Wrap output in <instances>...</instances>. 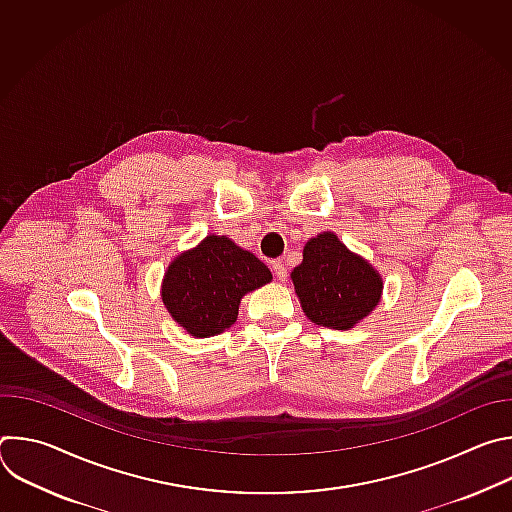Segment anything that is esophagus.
Returning a JSON list of instances; mask_svg holds the SVG:
<instances>
[{
	"label": "esophagus",
	"mask_w": 512,
	"mask_h": 512,
	"mask_svg": "<svg viewBox=\"0 0 512 512\" xmlns=\"http://www.w3.org/2000/svg\"><path fill=\"white\" fill-rule=\"evenodd\" d=\"M271 269H273V273L277 275L279 281H285V279H287V269H285L283 261H279V259L273 261V263H271Z\"/></svg>",
	"instance_id": "1"
}]
</instances>
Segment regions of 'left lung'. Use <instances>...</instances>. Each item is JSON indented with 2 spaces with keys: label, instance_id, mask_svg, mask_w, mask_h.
Here are the masks:
<instances>
[{
  "label": "left lung",
  "instance_id": "8db88e82",
  "mask_svg": "<svg viewBox=\"0 0 512 512\" xmlns=\"http://www.w3.org/2000/svg\"><path fill=\"white\" fill-rule=\"evenodd\" d=\"M296 296L308 320L334 330H350L381 302L383 277L332 231L318 233L291 271Z\"/></svg>",
  "mask_w": 512,
  "mask_h": 512
}]
</instances>
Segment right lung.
I'll return each mask as SVG.
<instances>
[{
	"mask_svg": "<svg viewBox=\"0 0 512 512\" xmlns=\"http://www.w3.org/2000/svg\"><path fill=\"white\" fill-rule=\"evenodd\" d=\"M273 279L269 267L227 235H206L176 255L162 279V302L192 338L221 334L237 322L243 296Z\"/></svg>",
	"mask_w": 512,
	"mask_h": 512,
	"instance_id": "obj_1",
	"label": "right lung"
}]
</instances>
